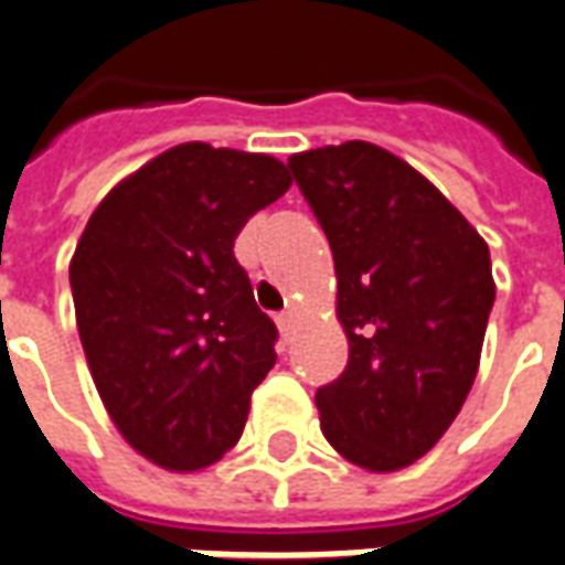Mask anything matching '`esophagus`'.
<instances>
[{
	"instance_id": "obj_1",
	"label": "esophagus",
	"mask_w": 565,
	"mask_h": 565,
	"mask_svg": "<svg viewBox=\"0 0 565 565\" xmlns=\"http://www.w3.org/2000/svg\"><path fill=\"white\" fill-rule=\"evenodd\" d=\"M275 323H278V330H281L284 339H290V332H294V323H296L294 311H281V315L275 318Z\"/></svg>"
}]
</instances>
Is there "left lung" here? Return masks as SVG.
Wrapping results in <instances>:
<instances>
[{"mask_svg":"<svg viewBox=\"0 0 565 565\" xmlns=\"http://www.w3.org/2000/svg\"><path fill=\"white\" fill-rule=\"evenodd\" d=\"M327 233L348 366L315 396L344 460L403 469L445 436L472 391L497 299L490 250L408 162L369 141L287 160Z\"/></svg>","mask_w":565,"mask_h":565,"instance_id":"1","label":"left lung"}]
</instances>
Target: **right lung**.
I'll use <instances>...</instances> for the list:
<instances>
[{"instance_id": "add662e5", "label": "right lung", "mask_w": 565, "mask_h": 565, "mask_svg": "<svg viewBox=\"0 0 565 565\" xmlns=\"http://www.w3.org/2000/svg\"><path fill=\"white\" fill-rule=\"evenodd\" d=\"M287 186L275 157L186 141L117 184L75 247L68 281L96 391L162 469L221 460L275 366L278 330L233 245Z\"/></svg>"}]
</instances>
